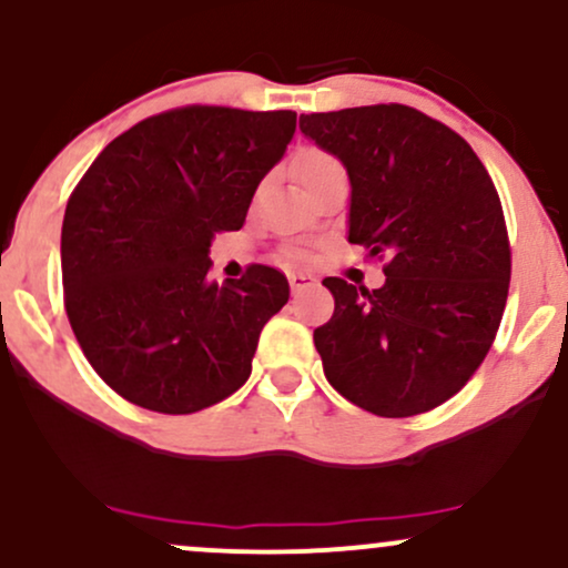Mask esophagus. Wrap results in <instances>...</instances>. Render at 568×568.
<instances>
[{
	"label": "esophagus",
	"mask_w": 568,
	"mask_h": 568,
	"mask_svg": "<svg viewBox=\"0 0 568 568\" xmlns=\"http://www.w3.org/2000/svg\"><path fill=\"white\" fill-rule=\"evenodd\" d=\"M288 283H291L293 293H298V291L312 288V285H315L317 280L312 277V275H306V272H291V275H288Z\"/></svg>",
	"instance_id": "obj_1"
}]
</instances>
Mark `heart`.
<instances>
[{
  "mask_svg": "<svg viewBox=\"0 0 568 568\" xmlns=\"http://www.w3.org/2000/svg\"><path fill=\"white\" fill-rule=\"evenodd\" d=\"M291 171L296 175L298 184L310 186L315 184L317 179H323V175L342 171V162L331 158V154L323 152V149H302V152L293 158Z\"/></svg>",
  "mask_w": 568,
  "mask_h": 568,
  "instance_id": "obj_1",
  "label": "heart"
}]
</instances>
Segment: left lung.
<instances>
[{"mask_svg": "<svg viewBox=\"0 0 568 568\" xmlns=\"http://www.w3.org/2000/svg\"><path fill=\"white\" fill-rule=\"evenodd\" d=\"M347 168V240L384 256L382 288L325 277L334 317L315 328L325 379L376 416H414L459 393L497 336L510 243L470 143L400 103L302 114Z\"/></svg>", "mask_w": 568, "mask_h": 568, "instance_id": "1", "label": "left lung"}]
</instances>
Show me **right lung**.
I'll list each match as a JSON object with an SVG mask.
<instances>
[{"label":"right lung","mask_w":568,"mask_h":568,"mask_svg":"<svg viewBox=\"0 0 568 568\" xmlns=\"http://www.w3.org/2000/svg\"><path fill=\"white\" fill-rule=\"evenodd\" d=\"M293 133L296 112L173 109L116 135L82 175L61 230L67 315L125 400L194 414L247 382L288 280L253 264L219 285L207 253L216 232L245 224Z\"/></svg>","instance_id":"add662e5"}]
</instances>
